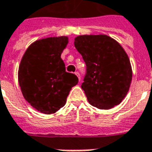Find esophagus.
<instances>
[{
  "mask_svg": "<svg viewBox=\"0 0 152 152\" xmlns=\"http://www.w3.org/2000/svg\"><path fill=\"white\" fill-rule=\"evenodd\" d=\"M75 74L77 75V77H78V78H79V80H80V74H79V72H76V73H75Z\"/></svg>",
  "mask_w": 152,
  "mask_h": 152,
  "instance_id": "obj_1",
  "label": "esophagus"
}]
</instances>
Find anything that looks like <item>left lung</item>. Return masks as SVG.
Listing matches in <instances>:
<instances>
[{"mask_svg": "<svg viewBox=\"0 0 152 152\" xmlns=\"http://www.w3.org/2000/svg\"><path fill=\"white\" fill-rule=\"evenodd\" d=\"M74 45L86 64L81 88L89 103L99 109L120 104L133 75L129 58L121 45L106 34H85L74 39Z\"/></svg>", "mask_w": 152, "mask_h": 152, "instance_id": "8db88e82", "label": "left lung"}]
</instances>
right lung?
I'll use <instances>...</instances> for the list:
<instances>
[{
  "label": "right lung",
  "mask_w": 152,
  "mask_h": 152,
  "mask_svg": "<svg viewBox=\"0 0 152 152\" xmlns=\"http://www.w3.org/2000/svg\"><path fill=\"white\" fill-rule=\"evenodd\" d=\"M67 43V36L38 39L22 57L18 73L21 91L42 113H55L62 107L72 87L79 82L75 74L66 72L61 58Z\"/></svg>",
  "instance_id": "right-lung-1"
}]
</instances>
